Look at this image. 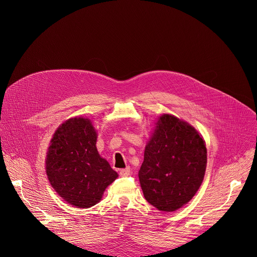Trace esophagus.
Wrapping results in <instances>:
<instances>
[{
	"instance_id": "1",
	"label": "esophagus",
	"mask_w": 257,
	"mask_h": 257,
	"mask_svg": "<svg viewBox=\"0 0 257 257\" xmlns=\"http://www.w3.org/2000/svg\"><path fill=\"white\" fill-rule=\"evenodd\" d=\"M130 173H131V169H130V167H126V168L121 169V170L119 171V175H120V176H122V177H126V176H128V175H130Z\"/></svg>"
}]
</instances>
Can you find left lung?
Here are the masks:
<instances>
[{
  "label": "left lung",
  "instance_id": "1",
  "mask_svg": "<svg viewBox=\"0 0 257 257\" xmlns=\"http://www.w3.org/2000/svg\"><path fill=\"white\" fill-rule=\"evenodd\" d=\"M206 167L202 135L188 121L162 113L150 131L139 172L147 202L160 212L179 210L201 187Z\"/></svg>",
  "mask_w": 257,
  "mask_h": 257
}]
</instances>
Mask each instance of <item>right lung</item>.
<instances>
[{"label": "right lung", "instance_id": "1", "mask_svg": "<svg viewBox=\"0 0 257 257\" xmlns=\"http://www.w3.org/2000/svg\"><path fill=\"white\" fill-rule=\"evenodd\" d=\"M98 133L93 121L74 116L52 136L45 157V172L54 191L68 204L88 209L98 204L118 174L96 147Z\"/></svg>", "mask_w": 257, "mask_h": 257}]
</instances>
